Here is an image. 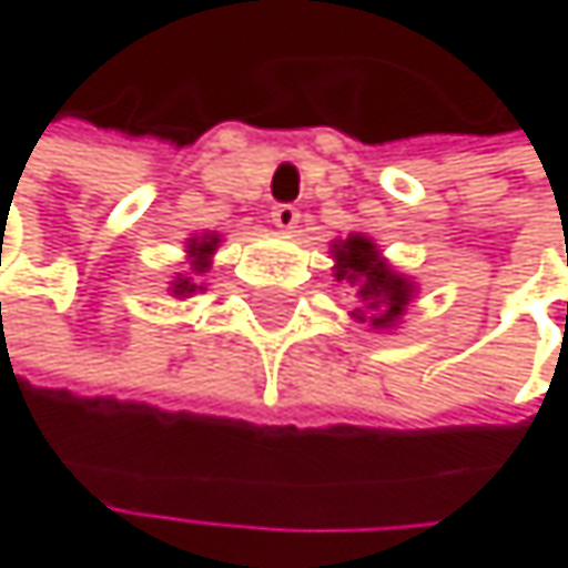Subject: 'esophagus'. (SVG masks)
Segmentation results:
<instances>
[{"mask_svg":"<svg viewBox=\"0 0 568 568\" xmlns=\"http://www.w3.org/2000/svg\"><path fill=\"white\" fill-rule=\"evenodd\" d=\"M298 210L292 206V203H280V206H273V223L283 230V233H295V226H298Z\"/></svg>","mask_w":568,"mask_h":568,"instance_id":"esophagus-1","label":"esophagus"}]
</instances>
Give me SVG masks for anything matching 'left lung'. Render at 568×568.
<instances>
[{"mask_svg":"<svg viewBox=\"0 0 568 568\" xmlns=\"http://www.w3.org/2000/svg\"><path fill=\"white\" fill-rule=\"evenodd\" d=\"M332 260L335 283H348L355 292V322L368 325L372 332H392L404 322L417 285L382 256L372 236L348 233L345 240H332Z\"/></svg>","mask_w":568,"mask_h":568,"instance_id":"1","label":"left lung"}]
</instances>
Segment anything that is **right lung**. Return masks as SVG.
Wrapping results in <instances>:
<instances>
[{"label": "right lung", "mask_w": 568, "mask_h": 568, "mask_svg": "<svg viewBox=\"0 0 568 568\" xmlns=\"http://www.w3.org/2000/svg\"><path fill=\"white\" fill-rule=\"evenodd\" d=\"M220 243H223V236L216 233V230H206V233H193L190 240H186V270L183 273H173L171 283H168V292H171L173 298H190V295H196V292H203L206 288V276H210V270H213V256H216V250H220Z\"/></svg>", "instance_id": "add662e5"}]
</instances>
